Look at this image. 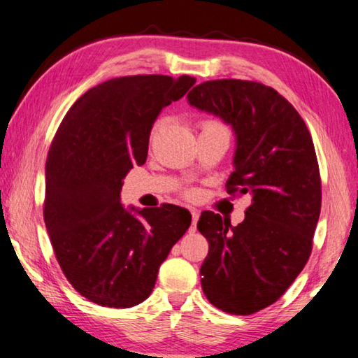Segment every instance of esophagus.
I'll return each instance as SVG.
<instances>
[{"instance_id": "obj_1", "label": "esophagus", "mask_w": 358, "mask_h": 358, "mask_svg": "<svg viewBox=\"0 0 358 358\" xmlns=\"http://www.w3.org/2000/svg\"><path fill=\"white\" fill-rule=\"evenodd\" d=\"M190 213H192V231H195V226H196V221H199V211H196L195 208H192L190 210Z\"/></svg>"}]
</instances>
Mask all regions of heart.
<instances>
[{
  "label": "heart",
  "mask_w": 358,
  "mask_h": 358,
  "mask_svg": "<svg viewBox=\"0 0 358 358\" xmlns=\"http://www.w3.org/2000/svg\"><path fill=\"white\" fill-rule=\"evenodd\" d=\"M158 126H159V124H158ZM215 127H222V126L220 122H215V121H206V122L201 124V129H215Z\"/></svg>",
  "instance_id": "1"
}]
</instances>
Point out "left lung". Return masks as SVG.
<instances>
[{"instance_id": "obj_1", "label": "left lung", "mask_w": 358, "mask_h": 358, "mask_svg": "<svg viewBox=\"0 0 358 358\" xmlns=\"http://www.w3.org/2000/svg\"><path fill=\"white\" fill-rule=\"evenodd\" d=\"M187 100L232 127L234 171L226 189L252 196L237 226L201 213L196 227L208 241L201 289L222 312L252 315L287 291L312 253L321 210L312 136L291 103L260 82L208 80Z\"/></svg>"}]
</instances>
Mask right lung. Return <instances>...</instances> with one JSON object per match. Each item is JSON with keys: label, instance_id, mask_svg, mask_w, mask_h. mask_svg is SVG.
<instances>
[{"label": "right lung", "instance_id": "obj_1", "mask_svg": "<svg viewBox=\"0 0 358 358\" xmlns=\"http://www.w3.org/2000/svg\"><path fill=\"white\" fill-rule=\"evenodd\" d=\"M195 79L127 76L85 92L67 111L45 166L43 217L56 260L80 295L101 307L143 302L159 265L189 229V210L124 208L122 179L147 162L153 122Z\"/></svg>", "mask_w": 358, "mask_h": 358}]
</instances>
